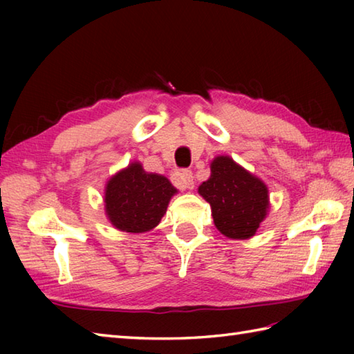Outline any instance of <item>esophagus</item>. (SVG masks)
Segmentation results:
<instances>
[{
	"label": "esophagus",
	"mask_w": 354,
	"mask_h": 354,
	"mask_svg": "<svg viewBox=\"0 0 354 354\" xmlns=\"http://www.w3.org/2000/svg\"><path fill=\"white\" fill-rule=\"evenodd\" d=\"M175 184L179 187L181 190H192L194 187V179H193V173L190 170H183L175 175Z\"/></svg>",
	"instance_id": "34e87169"
}]
</instances>
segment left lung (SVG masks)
I'll return each instance as SVG.
<instances>
[{
    "mask_svg": "<svg viewBox=\"0 0 354 354\" xmlns=\"http://www.w3.org/2000/svg\"><path fill=\"white\" fill-rule=\"evenodd\" d=\"M212 175L198 193L212 207L214 227L232 240L251 239L269 213V190L228 155L212 161Z\"/></svg>",
    "mask_w": 354,
    "mask_h": 354,
    "instance_id": "1",
    "label": "left lung"
}]
</instances>
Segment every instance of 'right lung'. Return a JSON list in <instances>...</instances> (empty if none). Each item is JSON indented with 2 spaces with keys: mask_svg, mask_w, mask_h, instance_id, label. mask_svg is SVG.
<instances>
[{
  "mask_svg": "<svg viewBox=\"0 0 354 354\" xmlns=\"http://www.w3.org/2000/svg\"><path fill=\"white\" fill-rule=\"evenodd\" d=\"M178 190L167 178L149 173L133 161L112 175L104 185V214L114 228L140 234L153 230Z\"/></svg>",
  "mask_w": 354,
  "mask_h": 354,
  "instance_id": "1",
  "label": "right lung"
}]
</instances>
